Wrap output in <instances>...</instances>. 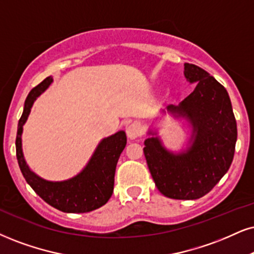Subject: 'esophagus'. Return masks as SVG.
<instances>
[{
	"mask_svg": "<svg viewBox=\"0 0 254 254\" xmlns=\"http://www.w3.org/2000/svg\"><path fill=\"white\" fill-rule=\"evenodd\" d=\"M126 132L129 139H136V137L141 135V127L137 124H135V122H133V124H130L129 126L127 127Z\"/></svg>",
	"mask_w": 254,
	"mask_h": 254,
	"instance_id": "esophagus-1",
	"label": "esophagus"
}]
</instances>
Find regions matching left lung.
<instances>
[{"label": "left lung", "instance_id": "obj_1", "mask_svg": "<svg viewBox=\"0 0 254 254\" xmlns=\"http://www.w3.org/2000/svg\"><path fill=\"white\" fill-rule=\"evenodd\" d=\"M185 76L195 89L168 111L186 117L193 126V142L186 152L172 154L156 137L145 141V158L153 180L165 196L194 200L213 190L233 161L237 122L223 84L202 68L185 64Z\"/></svg>", "mask_w": 254, "mask_h": 254}]
</instances>
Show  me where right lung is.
<instances>
[{
	"label": "right lung",
	"mask_w": 254,
	"mask_h": 254,
	"mask_svg": "<svg viewBox=\"0 0 254 254\" xmlns=\"http://www.w3.org/2000/svg\"><path fill=\"white\" fill-rule=\"evenodd\" d=\"M46 77L28 94L22 117L18 120L16 135V158L24 179L47 203L65 213H86L101 207L108 201L114 189L115 168L120 154L127 143L126 133L118 132L103 139L96 148L86 168L73 179L52 183L37 177L29 170L23 159L21 145L22 126L26 122L34 101L52 83Z\"/></svg>",
	"instance_id": "1"
}]
</instances>
